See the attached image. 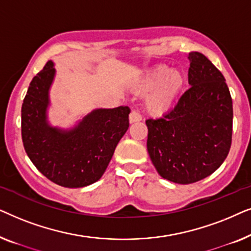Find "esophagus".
<instances>
[{"label": "esophagus", "instance_id": "34e87169", "mask_svg": "<svg viewBox=\"0 0 251 251\" xmlns=\"http://www.w3.org/2000/svg\"><path fill=\"white\" fill-rule=\"evenodd\" d=\"M142 120V115H140V113L138 111H135V109H132L131 113H130L129 115V121L130 123H135V122H138Z\"/></svg>", "mask_w": 251, "mask_h": 251}]
</instances>
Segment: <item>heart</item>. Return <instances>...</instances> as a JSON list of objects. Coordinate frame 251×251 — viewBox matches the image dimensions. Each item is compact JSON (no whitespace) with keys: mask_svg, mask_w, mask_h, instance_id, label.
Returning a JSON list of instances; mask_svg holds the SVG:
<instances>
[{"mask_svg":"<svg viewBox=\"0 0 251 251\" xmlns=\"http://www.w3.org/2000/svg\"><path fill=\"white\" fill-rule=\"evenodd\" d=\"M185 84L183 73L166 66H159L144 75L136 85L138 94H151L146 99V108L152 115H163L173 108Z\"/></svg>","mask_w":251,"mask_h":251,"instance_id":"heart-1","label":"heart"}]
</instances>
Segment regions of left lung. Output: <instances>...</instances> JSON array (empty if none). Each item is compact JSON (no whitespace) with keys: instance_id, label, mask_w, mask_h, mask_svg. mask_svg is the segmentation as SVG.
<instances>
[{"instance_id":"1","label":"left lung","mask_w":251,"mask_h":251,"mask_svg":"<svg viewBox=\"0 0 251 251\" xmlns=\"http://www.w3.org/2000/svg\"><path fill=\"white\" fill-rule=\"evenodd\" d=\"M190 89L161 119L146 120L147 151L161 177L192 184L215 173L232 144L233 105L225 77L200 52L188 53Z\"/></svg>"}]
</instances>
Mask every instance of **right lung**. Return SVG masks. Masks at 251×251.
<instances>
[{
  "mask_svg": "<svg viewBox=\"0 0 251 251\" xmlns=\"http://www.w3.org/2000/svg\"><path fill=\"white\" fill-rule=\"evenodd\" d=\"M54 74L50 60L29 83L22 106L24 147L48 179L68 188L84 187L104 175L116 145L129 128L130 108L95 109L70 130L51 126L47 108Z\"/></svg>",
  "mask_w": 251,
  "mask_h": 251,
  "instance_id": "add662e5",
  "label": "right lung"
}]
</instances>
